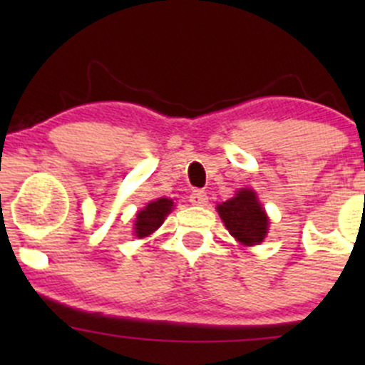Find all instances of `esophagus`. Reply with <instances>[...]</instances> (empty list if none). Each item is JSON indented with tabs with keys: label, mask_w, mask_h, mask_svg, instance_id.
<instances>
[{
	"label": "esophagus",
	"mask_w": 365,
	"mask_h": 365,
	"mask_svg": "<svg viewBox=\"0 0 365 365\" xmlns=\"http://www.w3.org/2000/svg\"><path fill=\"white\" fill-rule=\"evenodd\" d=\"M190 202L194 204V206H206L207 194L204 190H194L190 194Z\"/></svg>",
	"instance_id": "1"
}]
</instances>
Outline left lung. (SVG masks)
I'll return each mask as SVG.
<instances>
[{
	"label": "left lung",
	"instance_id": "left-lung-1",
	"mask_svg": "<svg viewBox=\"0 0 365 365\" xmlns=\"http://www.w3.org/2000/svg\"><path fill=\"white\" fill-rule=\"evenodd\" d=\"M221 220L232 237L244 245L261 244L267 233L266 212L255 197V192L242 188L235 197L217 206Z\"/></svg>",
	"mask_w": 365,
	"mask_h": 365
}]
</instances>
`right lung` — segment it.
<instances>
[{
	"label": "right lung",
	"instance_id": "add662e5",
	"mask_svg": "<svg viewBox=\"0 0 365 365\" xmlns=\"http://www.w3.org/2000/svg\"><path fill=\"white\" fill-rule=\"evenodd\" d=\"M173 207V200L170 199H158L149 202L142 211H139L137 215V221H135V235L142 238L148 237L154 230H158L159 226L163 225L165 217Z\"/></svg>",
	"mask_w": 365,
	"mask_h": 365
}]
</instances>
